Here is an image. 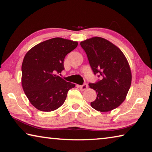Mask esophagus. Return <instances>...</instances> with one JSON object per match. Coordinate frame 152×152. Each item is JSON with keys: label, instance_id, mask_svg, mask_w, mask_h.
I'll use <instances>...</instances> for the list:
<instances>
[{"label": "esophagus", "instance_id": "1", "mask_svg": "<svg viewBox=\"0 0 152 152\" xmlns=\"http://www.w3.org/2000/svg\"><path fill=\"white\" fill-rule=\"evenodd\" d=\"M79 88L80 89L82 90V91H85L86 89H88V83H84V84H83L82 86H80Z\"/></svg>", "mask_w": 152, "mask_h": 152}]
</instances>
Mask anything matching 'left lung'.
<instances>
[{
  "mask_svg": "<svg viewBox=\"0 0 152 152\" xmlns=\"http://www.w3.org/2000/svg\"><path fill=\"white\" fill-rule=\"evenodd\" d=\"M94 74L101 80L89 83L96 93L92 108L101 112L111 111L124 101L131 84L129 64L119 48L101 37L80 42Z\"/></svg>",
  "mask_w": 152,
  "mask_h": 152,
  "instance_id": "left-lung-1",
  "label": "left lung"
}]
</instances>
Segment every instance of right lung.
Listing matches in <instances>:
<instances>
[{"instance_id": "obj_1", "label": "right lung", "mask_w": 152, "mask_h": 152, "mask_svg": "<svg viewBox=\"0 0 152 152\" xmlns=\"http://www.w3.org/2000/svg\"><path fill=\"white\" fill-rule=\"evenodd\" d=\"M77 46V42L54 38L36 45L25 56L22 87L30 102L39 110L51 112L59 108L69 90L75 87L58 74L64 69L65 56Z\"/></svg>"}]
</instances>
